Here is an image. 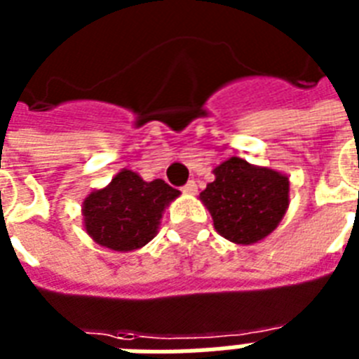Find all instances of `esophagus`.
<instances>
[{"label":"esophagus","mask_w":359,"mask_h":359,"mask_svg":"<svg viewBox=\"0 0 359 359\" xmlns=\"http://www.w3.org/2000/svg\"><path fill=\"white\" fill-rule=\"evenodd\" d=\"M182 191H186V194H196V191H197L196 180H188V182L182 186Z\"/></svg>","instance_id":"1"}]
</instances>
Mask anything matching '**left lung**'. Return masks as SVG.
Returning a JSON list of instances; mask_svg holds the SVG:
<instances>
[{
  "instance_id": "obj_1",
  "label": "left lung",
  "mask_w": 359,
  "mask_h": 359,
  "mask_svg": "<svg viewBox=\"0 0 359 359\" xmlns=\"http://www.w3.org/2000/svg\"><path fill=\"white\" fill-rule=\"evenodd\" d=\"M216 179L201 191L214 227L236 244H253L272 233L289 207V179L268 168L229 158L214 169Z\"/></svg>"
}]
</instances>
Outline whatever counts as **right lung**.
I'll return each instance as SVG.
<instances>
[{
    "instance_id": "right-lung-1",
    "label": "right lung",
    "mask_w": 359,
    "mask_h": 359,
    "mask_svg": "<svg viewBox=\"0 0 359 359\" xmlns=\"http://www.w3.org/2000/svg\"><path fill=\"white\" fill-rule=\"evenodd\" d=\"M179 194L162 179L145 182L124 169L108 188L93 191L86 199V231L109 250H137L154 238L163 208Z\"/></svg>"
}]
</instances>
